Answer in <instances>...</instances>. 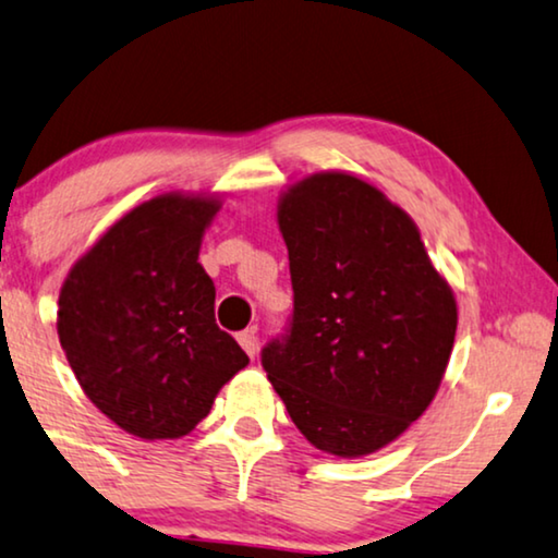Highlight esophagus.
<instances>
[{
  "label": "esophagus",
  "instance_id": "esophagus-1",
  "mask_svg": "<svg viewBox=\"0 0 558 558\" xmlns=\"http://www.w3.org/2000/svg\"><path fill=\"white\" fill-rule=\"evenodd\" d=\"M240 344H242L244 352H247L252 360H255V356H257V329H255V326H250V329H244L240 333Z\"/></svg>",
  "mask_w": 558,
  "mask_h": 558
}]
</instances>
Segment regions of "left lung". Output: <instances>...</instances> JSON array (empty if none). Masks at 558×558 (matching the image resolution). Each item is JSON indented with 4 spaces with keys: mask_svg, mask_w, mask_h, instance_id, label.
Here are the masks:
<instances>
[{
    "mask_svg": "<svg viewBox=\"0 0 558 558\" xmlns=\"http://www.w3.org/2000/svg\"><path fill=\"white\" fill-rule=\"evenodd\" d=\"M278 225L293 314L259 362L316 449L369 454L439 390L457 333L454 295L411 217L360 178L295 183Z\"/></svg>",
    "mask_w": 558,
    "mask_h": 558,
    "instance_id": "8db88e82",
    "label": "left lung"
}]
</instances>
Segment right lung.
<instances>
[{
    "instance_id": "right-lung-1",
    "label": "right lung",
    "mask_w": 558,
    "mask_h": 558,
    "mask_svg": "<svg viewBox=\"0 0 558 558\" xmlns=\"http://www.w3.org/2000/svg\"><path fill=\"white\" fill-rule=\"evenodd\" d=\"M219 202L158 196L122 217L73 265L58 337L81 388L140 439H178L247 354L214 318L217 288L198 263Z\"/></svg>"
}]
</instances>
